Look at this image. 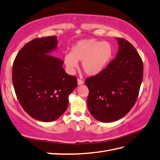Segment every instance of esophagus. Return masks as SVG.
I'll return each mask as SVG.
<instances>
[{"mask_svg": "<svg viewBox=\"0 0 160 160\" xmlns=\"http://www.w3.org/2000/svg\"><path fill=\"white\" fill-rule=\"evenodd\" d=\"M78 84H79V85H81V84H84V81L82 80L79 79V78H78Z\"/></svg>", "mask_w": 160, "mask_h": 160, "instance_id": "obj_1", "label": "esophagus"}]
</instances>
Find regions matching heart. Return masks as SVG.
Listing matches in <instances>:
<instances>
[{
	"mask_svg": "<svg viewBox=\"0 0 160 160\" xmlns=\"http://www.w3.org/2000/svg\"><path fill=\"white\" fill-rule=\"evenodd\" d=\"M112 52V46L108 42L94 39H83L75 43L71 53L65 55L64 62L71 72L77 68V62H82L84 73L88 76H96L107 67Z\"/></svg>",
	"mask_w": 160,
	"mask_h": 160,
	"instance_id": "1",
	"label": "heart"
}]
</instances>
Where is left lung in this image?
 <instances>
[{
	"instance_id": "left-lung-1",
	"label": "left lung",
	"mask_w": 160,
	"mask_h": 160,
	"mask_svg": "<svg viewBox=\"0 0 160 160\" xmlns=\"http://www.w3.org/2000/svg\"><path fill=\"white\" fill-rule=\"evenodd\" d=\"M117 57L101 73L87 78V105L96 119L109 123L120 119L133 108L143 80V61L132 44L117 38Z\"/></svg>"
}]
</instances>
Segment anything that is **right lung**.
<instances>
[{
  "label": "right lung",
  "instance_id": "obj_1",
  "mask_svg": "<svg viewBox=\"0 0 160 160\" xmlns=\"http://www.w3.org/2000/svg\"><path fill=\"white\" fill-rule=\"evenodd\" d=\"M56 36L35 38L18 52L12 66V83L24 111L44 122L55 121L68 105L77 78L62 67L64 62L50 55L58 46Z\"/></svg>",
  "mask_w": 160,
  "mask_h": 160
}]
</instances>
